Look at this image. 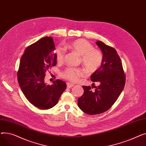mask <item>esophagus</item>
I'll list each match as a JSON object with an SVG mask.
<instances>
[{"label":"esophagus","mask_w":146,"mask_h":146,"mask_svg":"<svg viewBox=\"0 0 146 146\" xmlns=\"http://www.w3.org/2000/svg\"><path fill=\"white\" fill-rule=\"evenodd\" d=\"M74 86V84L72 83H67V87L68 88H71Z\"/></svg>","instance_id":"esophagus-1"}]
</instances>
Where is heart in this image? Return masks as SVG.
Segmentation results:
<instances>
[{"mask_svg": "<svg viewBox=\"0 0 146 146\" xmlns=\"http://www.w3.org/2000/svg\"><path fill=\"white\" fill-rule=\"evenodd\" d=\"M65 47L80 56L82 63L89 72L96 71L102 64L104 57L101 51L94 49V46L85 40H73L66 44ZM56 52L57 62H63L65 56L64 51L57 48ZM84 74L85 71L82 68H68L63 73L62 76L70 81L77 82L80 76Z\"/></svg>", "mask_w": 146, "mask_h": 146, "instance_id": "1", "label": "heart"}]
</instances>
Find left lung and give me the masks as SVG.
<instances>
[{
	"instance_id": "left-lung-1",
	"label": "left lung",
	"mask_w": 146,
	"mask_h": 146,
	"mask_svg": "<svg viewBox=\"0 0 146 146\" xmlns=\"http://www.w3.org/2000/svg\"><path fill=\"white\" fill-rule=\"evenodd\" d=\"M96 44L102 52L104 59L101 66L90 76V79L100 85L94 91L90 86H83L84 93L78 101L79 108L88 115L99 114L109 110L125 83V75L117 51L101 41Z\"/></svg>"
}]
</instances>
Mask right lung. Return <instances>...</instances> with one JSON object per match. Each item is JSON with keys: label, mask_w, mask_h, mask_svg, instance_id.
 I'll list each match as a JSON object with an SVG mask.
<instances>
[{"label": "right lung", "mask_w": 146, "mask_h": 146, "mask_svg": "<svg viewBox=\"0 0 146 146\" xmlns=\"http://www.w3.org/2000/svg\"><path fill=\"white\" fill-rule=\"evenodd\" d=\"M54 50L52 38L45 36L28 46L20 60L17 74L19 86L28 101L40 110L54 106L67 88L59 79L51 85L45 82L46 71L57 64Z\"/></svg>", "instance_id": "right-lung-1"}]
</instances>
